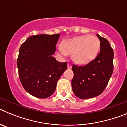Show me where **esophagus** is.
I'll list each match as a JSON object with an SVG mask.
<instances>
[{
  "label": "esophagus",
  "mask_w": 127,
  "mask_h": 127,
  "mask_svg": "<svg viewBox=\"0 0 127 127\" xmlns=\"http://www.w3.org/2000/svg\"><path fill=\"white\" fill-rule=\"evenodd\" d=\"M67 67H68V69H71L72 65L70 64H69V63H68V66H67Z\"/></svg>",
  "instance_id": "esophagus-1"
}]
</instances>
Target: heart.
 Returning <instances> with one entry per match:
<instances>
[{
  "instance_id": "obj_1",
  "label": "heart",
  "mask_w": 127,
  "mask_h": 127,
  "mask_svg": "<svg viewBox=\"0 0 127 127\" xmlns=\"http://www.w3.org/2000/svg\"><path fill=\"white\" fill-rule=\"evenodd\" d=\"M99 49L100 41L97 37L83 35L63 41L59 51L62 55L72 54L75 62L85 64L96 57Z\"/></svg>"
}]
</instances>
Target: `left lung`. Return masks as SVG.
Segmentation results:
<instances>
[{"label":"left lung","mask_w":127,"mask_h":127,"mask_svg":"<svg viewBox=\"0 0 127 127\" xmlns=\"http://www.w3.org/2000/svg\"><path fill=\"white\" fill-rule=\"evenodd\" d=\"M100 51L97 57L85 65H73L72 88L76 97L87 99L97 97L106 88L113 72V50L107 39L97 34Z\"/></svg>","instance_id":"left-lung-1"}]
</instances>
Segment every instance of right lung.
Returning a JSON list of instances; mask_svg holds the SVG:
<instances>
[{
    "mask_svg": "<svg viewBox=\"0 0 127 127\" xmlns=\"http://www.w3.org/2000/svg\"><path fill=\"white\" fill-rule=\"evenodd\" d=\"M60 35H36L28 38L20 48L17 67L20 82L30 95L48 98L54 93L57 81L67 68L52 57Z\"/></svg>",
    "mask_w": 127,
    "mask_h": 127,
    "instance_id": "add662e5",
    "label": "right lung"
}]
</instances>
